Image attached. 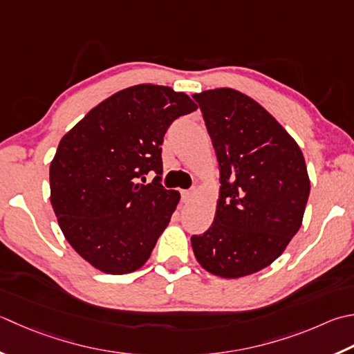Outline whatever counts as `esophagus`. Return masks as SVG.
I'll return each mask as SVG.
<instances>
[{
	"instance_id": "34e87169",
	"label": "esophagus",
	"mask_w": 354,
	"mask_h": 354,
	"mask_svg": "<svg viewBox=\"0 0 354 354\" xmlns=\"http://www.w3.org/2000/svg\"><path fill=\"white\" fill-rule=\"evenodd\" d=\"M196 193H198V190H196V189L184 190V192H183V199L185 201V203H189V201H192V199H195V196H196Z\"/></svg>"
}]
</instances>
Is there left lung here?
Instances as JSON below:
<instances>
[{
  "label": "left lung",
  "mask_w": 354,
  "mask_h": 354,
  "mask_svg": "<svg viewBox=\"0 0 354 354\" xmlns=\"http://www.w3.org/2000/svg\"><path fill=\"white\" fill-rule=\"evenodd\" d=\"M219 162L213 224L192 236L201 267L236 279L268 267L301 228L310 178L299 145L250 96L221 87L195 93Z\"/></svg>",
  "instance_id": "left-lung-1"
}]
</instances>
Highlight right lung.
I'll use <instances>...</instances> for the list:
<instances>
[{
  "label": "right lung",
  "mask_w": 354,
  "mask_h": 354,
  "mask_svg": "<svg viewBox=\"0 0 354 354\" xmlns=\"http://www.w3.org/2000/svg\"><path fill=\"white\" fill-rule=\"evenodd\" d=\"M196 109L171 87L138 84L100 102L61 138L48 171L50 203L68 244L96 270L126 274L150 258L181 199L159 184L164 135ZM149 171L158 176L142 185Z\"/></svg>",
  "instance_id": "right-lung-1"
}]
</instances>
